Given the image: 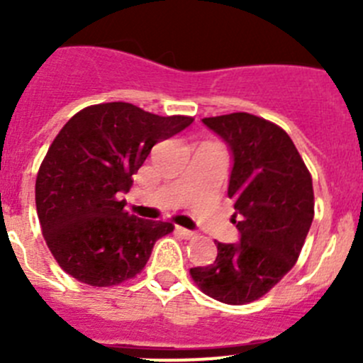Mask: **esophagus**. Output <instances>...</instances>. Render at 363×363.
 Returning <instances> with one entry per match:
<instances>
[{
  "instance_id": "34e87169",
  "label": "esophagus",
  "mask_w": 363,
  "mask_h": 363,
  "mask_svg": "<svg viewBox=\"0 0 363 363\" xmlns=\"http://www.w3.org/2000/svg\"><path fill=\"white\" fill-rule=\"evenodd\" d=\"M175 232H177L182 239H193V237H195V232L182 228V226H175Z\"/></svg>"
}]
</instances>
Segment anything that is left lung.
Here are the masks:
<instances>
[{"label":"left lung","mask_w":363,"mask_h":363,"mask_svg":"<svg viewBox=\"0 0 363 363\" xmlns=\"http://www.w3.org/2000/svg\"><path fill=\"white\" fill-rule=\"evenodd\" d=\"M232 155L228 196L239 242H218L207 267L191 269L205 295L252 302L272 290L298 259L314 218L313 179L286 131L247 112L205 117Z\"/></svg>","instance_id":"left-lung-1"}]
</instances>
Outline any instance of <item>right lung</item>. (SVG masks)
Instances as JSON below:
<instances>
[{"instance_id":"add662e5","label":"right lung","mask_w":363,"mask_h":363,"mask_svg":"<svg viewBox=\"0 0 363 363\" xmlns=\"http://www.w3.org/2000/svg\"><path fill=\"white\" fill-rule=\"evenodd\" d=\"M193 117H161L124 101L77 112L54 138L36 175L42 233L61 269L89 286H113L137 276L172 223L124 211L121 193L161 140Z\"/></svg>"}]
</instances>
